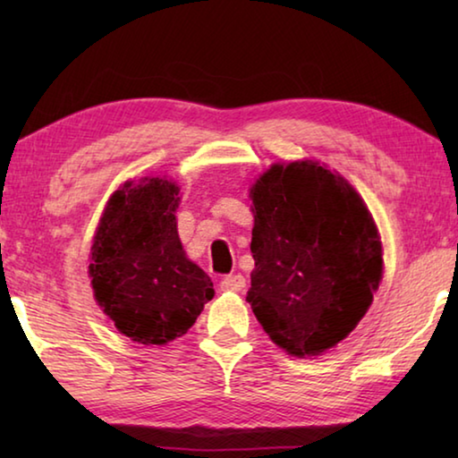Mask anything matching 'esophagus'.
Returning a JSON list of instances; mask_svg holds the SVG:
<instances>
[{
    "instance_id": "esophagus-1",
    "label": "esophagus",
    "mask_w": 458,
    "mask_h": 458,
    "mask_svg": "<svg viewBox=\"0 0 458 458\" xmlns=\"http://www.w3.org/2000/svg\"><path fill=\"white\" fill-rule=\"evenodd\" d=\"M246 286V278L242 275H228L222 278L220 289L228 293H240Z\"/></svg>"
}]
</instances>
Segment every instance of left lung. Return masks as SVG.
Masks as SVG:
<instances>
[{"label": "left lung", "mask_w": 458, "mask_h": 458, "mask_svg": "<svg viewBox=\"0 0 458 458\" xmlns=\"http://www.w3.org/2000/svg\"><path fill=\"white\" fill-rule=\"evenodd\" d=\"M250 199L252 313L294 358L331 350L368 313L382 281V240L368 206L309 159L270 165Z\"/></svg>", "instance_id": "obj_1"}]
</instances>
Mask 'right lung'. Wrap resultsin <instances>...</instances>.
Wrapping results in <instances>:
<instances>
[{"label":"right lung","instance_id":"right-lung-1","mask_svg":"<svg viewBox=\"0 0 458 458\" xmlns=\"http://www.w3.org/2000/svg\"><path fill=\"white\" fill-rule=\"evenodd\" d=\"M180 188L141 177L113 193L90 248L89 276L97 303L123 335L165 345L196 323L214 284L185 257L177 234Z\"/></svg>","mask_w":458,"mask_h":458}]
</instances>
